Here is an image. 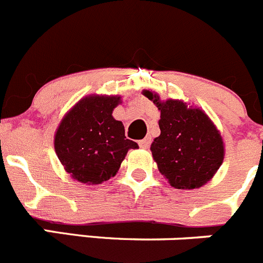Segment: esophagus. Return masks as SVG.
Masks as SVG:
<instances>
[{
	"label": "esophagus",
	"mask_w": 263,
	"mask_h": 263,
	"mask_svg": "<svg viewBox=\"0 0 263 263\" xmlns=\"http://www.w3.org/2000/svg\"><path fill=\"white\" fill-rule=\"evenodd\" d=\"M149 144H151V137H149V136L145 137V139H143V140H140V141H139L140 148H143V149H148Z\"/></svg>",
	"instance_id": "obj_1"
}]
</instances>
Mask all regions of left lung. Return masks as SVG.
I'll use <instances>...</instances> for the list:
<instances>
[{"label":"left lung","instance_id":"obj_1","mask_svg":"<svg viewBox=\"0 0 263 263\" xmlns=\"http://www.w3.org/2000/svg\"><path fill=\"white\" fill-rule=\"evenodd\" d=\"M161 111V135L151 145L158 170L176 190H196L217 174L224 158L219 129L202 109L181 100H161L158 93L144 89Z\"/></svg>","mask_w":263,"mask_h":263}]
</instances>
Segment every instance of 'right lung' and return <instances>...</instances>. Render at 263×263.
Instances as JSON below:
<instances>
[{
	"mask_svg": "<svg viewBox=\"0 0 263 263\" xmlns=\"http://www.w3.org/2000/svg\"><path fill=\"white\" fill-rule=\"evenodd\" d=\"M122 97L89 95L65 114L54 135V151L73 180L98 185L117 175L129 149H137L124 136V126L112 117Z\"/></svg>",
	"mask_w": 263,
	"mask_h": 263,
	"instance_id": "add662e5",
	"label": "right lung"
}]
</instances>
